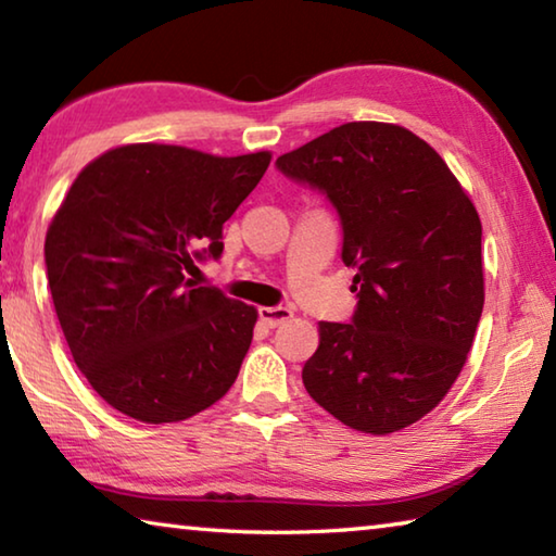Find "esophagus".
<instances>
[{
	"instance_id": "esophagus-1",
	"label": "esophagus",
	"mask_w": 556,
	"mask_h": 556,
	"mask_svg": "<svg viewBox=\"0 0 556 556\" xmlns=\"http://www.w3.org/2000/svg\"><path fill=\"white\" fill-rule=\"evenodd\" d=\"M257 314H260V321L269 328L285 324L291 318V312L287 306H262Z\"/></svg>"
}]
</instances>
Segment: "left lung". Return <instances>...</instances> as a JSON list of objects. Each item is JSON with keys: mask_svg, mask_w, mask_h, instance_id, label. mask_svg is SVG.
Listing matches in <instances>:
<instances>
[{"mask_svg": "<svg viewBox=\"0 0 556 556\" xmlns=\"http://www.w3.org/2000/svg\"><path fill=\"white\" fill-rule=\"evenodd\" d=\"M277 168L333 205L355 269L351 324H318L306 392L365 434L414 425L458 378L483 314L473 203L425 139L384 122H348Z\"/></svg>", "mask_w": 556, "mask_h": 556, "instance_id": "8db88e82", "label": "left lung"}]
</instances>
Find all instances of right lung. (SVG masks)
Wrapping results in <instances>:
<instances>
[{
  "mask_svg": "<svg viewBox=\"0 0 556 556\" xmlns=\"http://www.w3.org/2000/svg\"><path fill=\"white\" fill-rule=\"evenodd\" d=\"M267 166V152L129 144L73 181L46 232V275L75 365L117 412L181 421L232 388L255 306L186 275L223 255V223Z\"/></svg>",
  "mask_w": 556,
  "mask_h": 556,
  "instance_id": "add662e5",
  "label": "right lung"
}]
</instances>
